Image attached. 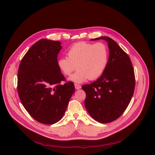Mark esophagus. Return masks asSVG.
Here are the masks:
<instances>
[{
  "instance_id": "34e87169",
  "label": "esophagus",
  "mask_w": 155,
  "mask_h": 155,
  "mask_svg": "<svg viewBox=\"0 0 155 155\" xmlns=\"http://www.w3.org/2000/svg\"><path fill=\"white\" fill-rule=\"evenodd\" d=\"M75 87L76 89H80V88H81V85H80L78 84H75Z\"/></svg>"
}]
</instances>
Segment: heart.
Masks as SVG:
<instances>
[{"mask_svg":"<svg viewBox=\"0 0 155 155\" xmlns=\"http://www.w3.org/2000/svg\"><path fill=\"white\" fill-rule=\"evenodd\" d=\"M67 57L59 58L57 64L64 75L69 76L77 68L69 80L82 83L87 79L95 80L105 71L109 60V51L102 42L95 44L79 42L74 44L67 52Z\"/></svg>","mask_w":155,"mask_h":155,"instance_id":"obj_1","label":"heart"}]
</instances>
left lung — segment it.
I'll list each match as a JSON object with an SVG mask.
<instances>
[{"mask_svg": "<svg viewBox=\"0 0 155 155\" xmlns=\"http://www.w3.org/2000/svg\"><path fill=\"white\" fill-rule=\"evenodd\" d=\"M109 60L107 67L96 81L84 85L85 106L97 122L110 123L118 118L129 104L135 89V75L130 59L117 43L108 37Z\"/></svg>", "mask_w": 155, "mask_h": 155, "instance_id": "obj_1", "label": "left lung"}]
</instances>
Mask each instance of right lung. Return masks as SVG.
<instances>
[{
    "mask_svg": "<svg viewBox=\"0 0 155 155\" xmlns=\"http://www.w3.org/2000/svg\"><path fill=\"white\" fill-rule=\"evenodd\" d=\"M59 41L40 39L25 54L18 72V92L30 116L37 122L54 124L61 120L75 92L71 82L59 70L58 54L62 49Z\"/></svg>",
    "mask_w": 155,
    "mask_h": 155,
    "instance_id": "right-lung-1",
    "label": "right lung"
}]
</instances>
